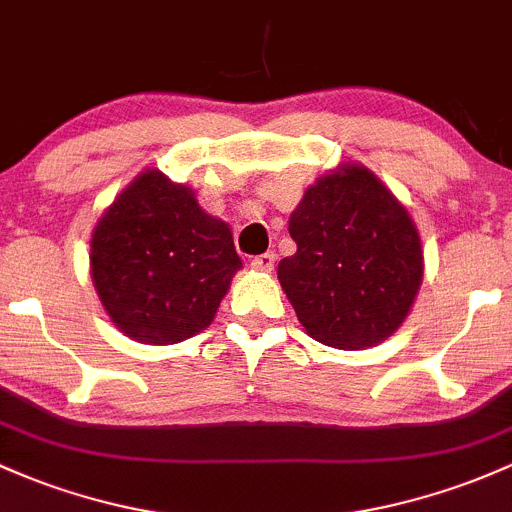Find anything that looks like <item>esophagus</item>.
I'll return each mask as SVG.
<instances>
[{"instance_id": "1", "label": "esophagus", "mask_w": 512, "mask_h": 512, "mask_svg": "<svg viewBox=\"0 0 512 512\" xmlns=\"http://www.w3.org/2000/svg\"><path fill=\"white\" fill-rule=\"evenodd\" d=\"M251 266H254L256 271H273V266H276V254H273V251H266V254L256 256L254 261H251Z\"/></svg>"}]
</instances>
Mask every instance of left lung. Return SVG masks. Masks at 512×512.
Wrapping results in <instances>:
<instances>
[{
    "label": "left lung",
    "mask_w": 512,
    "mask_h": 512,
    "mask_svg": "<svg viewBox=\"0 0 512 512\" xmlns=\"http://www.w3.org/2000/svg\"><path fill=\"white\" fill-rule=\"evenodd\" d=\"M288 229L298 251L278 263V280L312 339L354 351L400 327L422 283L420 236L371 170L324 175Z\"/></svg>",
    "instance_id": "obj_1"
}]
</instances>
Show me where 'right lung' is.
<instances>
[{"mask_svg":"<svg viewBox=\"0 0 512 512\" xmlns=\"http://www.w3.org/2000/svg\"><path fill=\"white\" fill-rule=\"evenodd\" d=\"M90 263L104 310L144 344H178L205 329L241 268L227 224L158 170L141 173L104 212Z\"/></svg>","mask_w":512,"mask_h":512,"instance_id":"1","label":"right lung"}]
</instances>
